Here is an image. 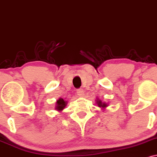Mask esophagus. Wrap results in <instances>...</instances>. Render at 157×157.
Instances as JSON below:
<instances>
[{"label":"esophagus","mask_w":157,"mask_h":157,"mask_svg":"<svg viewBox=\"0 0 157 157\" xmlns=\"http://www.w3.org/2000/svg\"><path fill=\"white\" fill-rule=\"evenodd\" d=\"M76 93H77V95H78V97L84 96V91H83L82 90H81V89L77 90Z\"/></svg>","instance_id":"obj_1"}]
</instances>
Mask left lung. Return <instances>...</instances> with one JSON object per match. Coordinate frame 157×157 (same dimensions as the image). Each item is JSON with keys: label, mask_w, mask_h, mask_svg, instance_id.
Segmentation results:
<instances>
[{"label": "left lung", "mask_w": 157, "mask_h": 157, "mask_svg": "<svg viewBox=\"0 0 157 157\" xmlns=\"http://www.w3.org/2000/svg\"><path fill=\"white\" fill-rule=\"evenodd\" d=\"M95 101H96V104L98 106H99V107L102 109H106V107H107L108 106V104H106V102H103L102 101L100 100L99 98H96V100H95Z\"/></svg>", "instance_id": "obj_1"}]
</instances>
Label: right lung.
Listing matches in <instances>:
<instances>
[{
  "label": "right lung",
  "mask_w": 157,
  "mask_h": 157,
  "mask_svg": "<svg viewBox=\"0 0 157 157\" xmlns=\"http://www.w3.org/2000/svg\"><path fill=\"white\" fill-rule=\"evenodd\" d=\"M67 101H64V99L59 98L56 101L55 109H56V111L62 112V110L65 108V106H67Z\"/></svg>",
  "instance_id": "add662e5"
}]
</instances>
